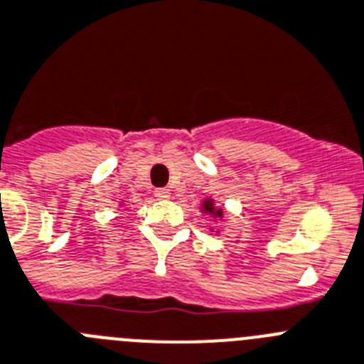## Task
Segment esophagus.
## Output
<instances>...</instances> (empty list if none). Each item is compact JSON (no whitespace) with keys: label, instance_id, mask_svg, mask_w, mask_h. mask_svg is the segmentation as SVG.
I'll return each mask as SVG.
<instances>
[{"label":"esophagus","instance_id":"esophagus-1","mask_svg":"<svg viewBox=\"0 0 364 364\" xmlns=\"http://www.w3.org/2000/svg\"><path fill=\"white\" fill-rule=\"evenodd\" d=\"M154 196L158 199H161V201H166V199L170 198V190L168 188H158L156 192H154Z\"/></svg>","mask_w":364,"mask_h":364}]
</instances>
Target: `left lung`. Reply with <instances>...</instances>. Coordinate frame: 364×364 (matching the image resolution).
Masks as SVG:
<instances>
[{
  "mask_svg": "<svg viewBox=\"0 0 364 364\" xmlns=\"http://www.w3.org/2000/svg\"><path fill=\"white\" fill-rule=\"evenodd\" d=\"M199 208H201L203 214L210 215L214 221H221L223 218H225V210H223L221 206H215V201L212 198H205L201 201V205H199ZM212 232H215L214 228H210Z\"/></svg>",
  "mask_w": 364,
  "mask_h": 364,
  "instance_id": "8db88e82",
  "label": "left lung"
}]
</instances>
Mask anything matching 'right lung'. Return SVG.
<instances>
[{"label": "right lung", "mask_w": 364, "mask_h": 364, "mask_svg": "<svg viewBox=\"0 0 364 364\" xmlns=\"http://www.w3.org/2000/svg\"><path fill=\"white\" fill-rule=\"evenodd\" d=\"M119 205H123V203H121V201H119Z\"/></svg>", "instance_id": "1"}]
</instances>
